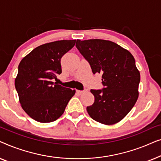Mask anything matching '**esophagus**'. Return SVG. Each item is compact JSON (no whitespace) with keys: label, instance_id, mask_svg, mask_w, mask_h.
<instances>
[{"label":"esophagus","instance_id":"obj_1","mask_svg":"<svg viewBox=\"0 0 161 161\" xmlns=\"http://www.w3.org/2000/svg\"><path fill=\"white\" fill-rule=\"evenodd\" d=\"M85 92H86L85 90H77V92H78V93L79 94H81L84 93Z\"/></svg>","mask_w":161,"mask_h":161}]
</instances>
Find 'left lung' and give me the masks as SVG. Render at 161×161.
<instances>
[{"mask_svg": "<svg viewBox=\"0 0 161 161\" xmlns=\"http://www.w3.org/2000/svg\"><path fill=\"white\" fill-rule=\"evenodd\" d=\"M76 47L93 74H102V89H91L94 103L86 108L97 122L114 125L133 108L138 97L140 73L128 50L111 41L78 39Z\"/></svg>", "mask_w": 161, "mask_h": 161, "instance_id": "8db88e82", "label": "left lung"}]
</instances>
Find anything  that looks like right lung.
Returning <instances> with one entry per match:
<instances>
[{
	"label": "right lung",
	"mask_w": 161,
	"mask_h": 161,
	"mask_svg": "<svg viewBox=\"0 0 161 161\" xmlns=\"http://www.w3.org/2000/svg\"><path fill=\"white\" fill-rule=\"evenodd\" d=\"M75 42V39L44 44L19 63L15 88L22 108L33 119L42 123L56 121L75 93L54 82L61 73V58Z\"/></svg>",
	"instance_id": "1"
}]
</instances>
